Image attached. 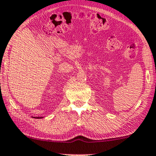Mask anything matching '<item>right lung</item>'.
Masks as SVG:
<instances>
[{
	"label": "right lung",
	"mask_w": 156,
	"mask_h": 156,
	"mask_svg": "<svg viewBox=\"0 0 156 156\" xmlns=\"http://www.w3.org/2000/svg\"><path fill=\"white\" fill-rule=\"evenodd\" d=\"M34 118H37V119H41V118H43V117H33Z\"/></svg>",
	"instance_id": "right-lung-1"
}]
</instances>
